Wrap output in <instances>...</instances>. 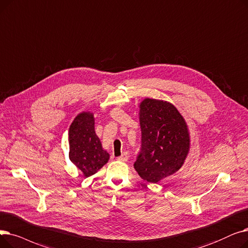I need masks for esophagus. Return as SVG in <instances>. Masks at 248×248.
I'll return each mask as SVG.
<instances>
[{"label":"esophagus","instance_id":"obj_1","mask_svg":"<svg viewBox=\"0 0 248 248\" xmlns=\"http://www.w3.org/2000/svg\"><path fill=\"white\" fill-rule=\"evenodd\" d=\"M128 158H129L128 152H124V153H122V155H121V156L117 157V159H118V160H120V161H122V162H126V161L128 160Z\"/></svg>","mask_w":248,"mask_h":248}]
</instances>
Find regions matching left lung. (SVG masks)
I'll use <instances>...</instances> for the list:
<instances>
[{"instance_id":"left-lung-1","label":"left lung","mask_w":248,"mask_h":248,"mask_svg":"<svg viewBox=\"0 0 248 248\" xmlns=\"http://www.w3.org/2000/svg\"><path fill=\"white\" fill-rule=\"evenodd\" d=\"M141 151L134 169L152 184L175 173L190 151V132L172 104L146 98L139 105Z\"/></svg>"}]
</instances>
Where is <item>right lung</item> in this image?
I'll return each instance as SVG.
<instances>
[{
    "label": "right lung",
    "instance_id": "right-lung-1",
    "mask_svg": "<svg viewBox=\"0 0 248 248\" xmlns=\"http://www.w3.org/2000/svg\"><path fill=\"white\" fill-rule=\"evenodd\" d=\"M69 159L88 178L95 174L110 158L95 132V118L91 112L79 113L68 130Z\"/></svg>",
    "mask_w": 248,
    "mask_h": 248
}]
</instances>
